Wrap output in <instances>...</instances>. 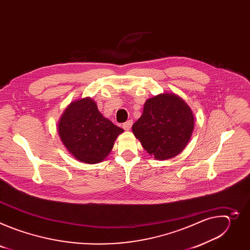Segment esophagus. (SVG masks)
I'll list each match as a JSON object with an SVG mask.
<instances>
[{
    "label": "esophagus",
    "mask_w": 250,
    "mask_h": 250,
    "mask_svg": "<svg viewBox=\"0 0 250 250\" xmlns=\"http://www.w3.org/2000/svg\"><path fill=\"white\" fill-rule=\"evenodd\" d=\"M131 125H132V121L131 120H128L126 121L124 125H123V127L125 130H129L131 128Z\"/></svg>",
    "instance_id": "esophagus-1"
}]
</instances>
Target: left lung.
I'll return each mask as SVG.
<instances>
[{"instance_id":"1","label":"left lung","mask_w":250,"mask_h":250,"mask_svg":"<svg viewBox=\"0 0 250 250\" xmlns=\"http://www.w3.org/2000/svg\"><path fill=\"white\" fill-rule=\"evenodd\" d=\"M194 129V116L189 105L175 94H161L148 99L142 116L132 125L141 146L157 160L179 154Z\"/></svg>"}]
</instances>
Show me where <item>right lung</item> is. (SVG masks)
Segmentation results:
<instances>
[{"mask_svg":"<svg viewBox=\"0 0 250 250\" xmlns=\"http://www.w3.org/2000/svg\"><path fill=\"white\" fill-rule=\"evenodd\" d=\"M123 131L103 117L90 98L71 103L58 125L59 136L65 147L76 159L89 164L98 163L108 156L117 136Z\"/></svg>","mask_w":250,"mask_h":250,"instance_id":"obj_1","label":"right lung"}]
</instances>
